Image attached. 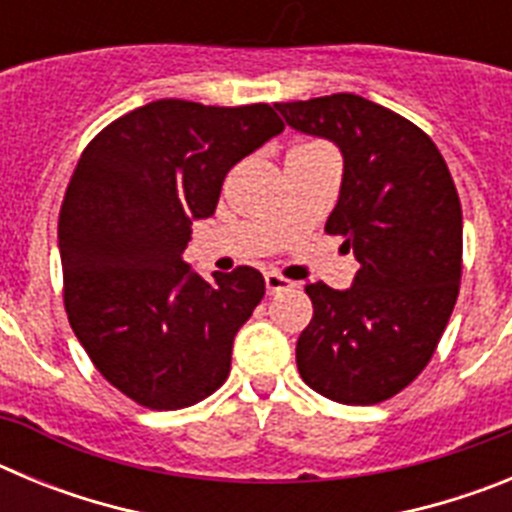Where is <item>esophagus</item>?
Returning <instances> with one entry per match:
<instances>
[{
    "mask_svg": "<svg viewBox=\"0 0 512 512\" xmlns=\"http://www.w3.org/2000/svg\"><path fill=\"white\" fill-rule=\"evenodd\" d=\"M264 279H266V292H269V295H279V292H284V289L295 287V282L284 279L282 274H277V271H266Z\"/></svg>",
    "mask_w": 512,
    "mask_h": 512,
    "instance_id": "obj_1",
    "label": "esophagus"
}]
</instances>
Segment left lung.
<instances>
[{
  "label": "left lung",
  "instance_id": "8db88e82",
  "mask_svg": "<svg viewBox=\"0 0 512 512\" xmlns=\"http://www.w3.org/2000/svg\"><path fill=\"white\" fill-rule=\"evenodd\" d=\"M289 128L341 151L343 182L325 230L359 261L354 284H307L297 341L305 384L343 405L397 395L425 369L461 279V205L436 143L359 94L274 104Z\"/></svg>",
  "mask_w": 512,
  "mask_h": 512
}]
</instances>
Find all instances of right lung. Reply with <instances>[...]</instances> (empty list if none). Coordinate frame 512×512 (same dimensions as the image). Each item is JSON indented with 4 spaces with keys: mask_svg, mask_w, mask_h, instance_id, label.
<instances>
[{
    "mask_svg": "<svg viewBox=\"0 0 512 512\" xmlns=\"http://www.w3.org/2000/svg\"><path fill=\"white\" fill-rule=\"evenodd\" d=\"M282 130L269 104L158 99L81 153L58 220L63 302L99 374L138 405L189 408L228 379L264 277L238 266L205 279L182 253L225 174Z\"/></svg>",
    "mask_w": 512,
    "mask_h": 512,
    "instance_id": "1",
    "label": "right lung"
}]
</instances>
